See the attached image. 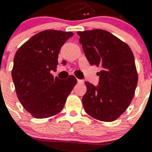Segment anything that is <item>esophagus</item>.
I'll return each mask as SVG.
<instances>
[{
  "label": "esophagus",
  "instance_id": "34e87169",
  "mask_svg": "<svg viewBox=\"0 0 152 152\" xmlns=\"http://www.w3.org/2000/svg\"><path fill=\"white\" fill-rule=\"evenodd\" d=\"M77 81H78V83H83V80H77Z\"/></svg>",
  "mask_w": 152,
  "mask_h": 152
}]
</instances>
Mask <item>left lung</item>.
<instances>
[{"label": "left lung", "mask_w": 152, "mask_h": 152, "mask_svg": "<svg viewBox=\"0 0 152 152\" xmlns=\"http://www.w3.org/2000/svg\"><path fill=\"white\" fill-rule=\"evenodd\" d=\"M91 65L101 67L99 85L85 82L83 108L101 121L118 119L131 103L138 82L135 59L127 44L105 30L78 31Z\"/></svg>", "instance_id": "1"}]
</instances>
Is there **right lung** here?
<instances>
[{"label": "right lung", "instance_id": "1", "mask_svg": "<svg viewBox=\"0 0 152 152\" xmlns=\"http://www.w3.org/2000/svg\"><path fill=\"white\" fill-rule=\"evenodd\" d=\"M72 32L46 30L34 34L18 49L12 77L18 99L35 118H46L61 112L77 83L69 76L61 80L50 73L58 64L61 46Z\"/></svg>", "mask_w": 152, "mask_h": 152}]
</instances>
